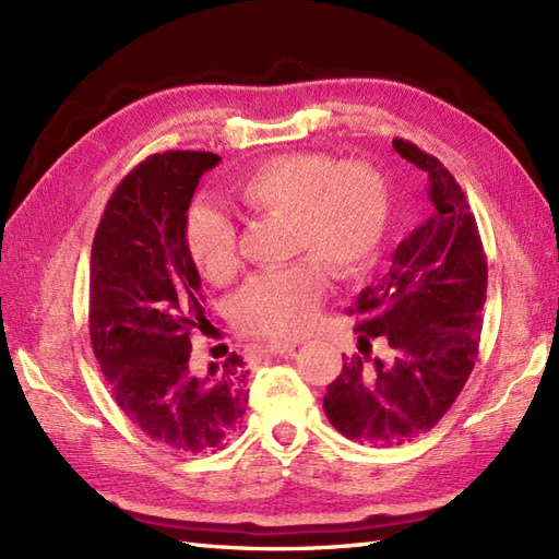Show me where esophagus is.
<instances>
[{"label":"esophagus","instance_id":"1","mask_svg":"<svg viewBox=\"0 0 559 559\" xmlns=\"http://www.w3.org/2000/svg\"><path fill=\"white\" fill-rule=\"evenodd\" d=\"M295 348V343H290V341H278V343H269V346L261 350L264 355H288V353H293Z\"/></svg>","mask_w":559,"mask_h":559}]
</instances>
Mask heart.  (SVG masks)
Masks as SVG:
<instances>
[{"mask_svg":"<svg viewBox=\"0 0 559 559\" xmlns=\"http://www.w3.org/2000/svg\"><path fill=\"white\" fill-rule=\"evenodd\" d=\"M233 194L247 211L286 221L288 252L305 254L249 278L233 305L235 324L266 338L302 336L324 302L329 273L350 281L374 261L389 216L384 177L367 160L288 151L237 177ZM185 245L197 271L216 286L240 266L235 225L206 201L189 211Z\"/></svg>","mask_w":559,"mask_h":559,"instance_id":"b5f03b06","label":"heart"}]
</instances>
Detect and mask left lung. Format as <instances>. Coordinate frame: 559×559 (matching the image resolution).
<instances>
[{"label":"left lung","mask_w":559,"mask_h":559,"mask_svg":"<svg viewBox=\"0 0 559 559\" xmlns=\"http://www.w3.org/2000/svg\"><path fill=\"white\" fill-rule=\"evenodd\" d=\"M394 148L427 180L425 218L348 310L358 353L343 355L324 396L329 423L374 447L403 444L442 420L476 365L488 290L478 225L454 175L411 141L394 139Z\"/></svg>","instance_id":"obj_1"}]
</instances>
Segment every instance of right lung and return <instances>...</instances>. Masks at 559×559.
<instances>
[{
	"instance_id": "right-lung-1",
	"label": "right lung",
	"mask_w": 559,
	"mask_h": 559,
	"mask_svg": "<svg viewBox=\"0 0 559 559\" xmlns=\"http://www.w3.org/2000/svg\"><path fill=\"white\" fill-rule=\"evenodd\" d=\"M221 158L153 153L117 185L91 249V343L117 406L153 442L182 454L223 449L249 391L240 355L194 372V329L206 324L185 225L194 189Z\"/></svg>"
}]
</instances>
